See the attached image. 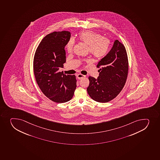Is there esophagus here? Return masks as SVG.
<instances>
[{"mask_svg":"<svg viewBox=\"0 0 160 160\" xmlns=\"http://www.w3.org/2000/svg\"><path fill=\"white\" fill-rule=\"evenodd\" d=\"M86 77V76H84V75H83L82 74H77V77L78 79H81L83 78H84Z\"/></svg>","mask_w":160,"mask_h":160,"instance_id":"34e87169","label":"esophagus"}]
</instances>
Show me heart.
<instances>
[{
	"label": "heart",
	"instance_id": "1",
	"mask_svg": "<svg viewBox=\"0 0 160 160\" xmlns=\"http://www.w3.org/2000/svg\"><path fill=\"white\" fill-rule=\"evenodd\" d=\"M78 39L81 43L88 45V51L93 57L101 59L106 55L110 46L109 39L102 37L100 34L92 31H84L79 34ZM74 42L72 39L67 44V51L68 52L72 51Z\"/></svg>",
	"mask_w": 160,
	"mask_h": 160
}]
</instances>
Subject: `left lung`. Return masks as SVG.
I'll return each mask as SVG.
<instances>
[{
	"mask_svg": "<svg viewBox=\"0 0 160 160\" xmlns=\"http://www.w3.org/2000/svg\"><path fill=\"white\" fill-rule=\"evenodd\" d=\"M98 79L89 77L87 92L95 101L107 103L115 98L123 89L128 76L129 64L125 47L115 41L111 51L98 62Z\"/></svg>",
	"mask_w": 160,
	"mask_h": 160,
	"instance_id": "8db88e82",
	"label": "left lung"
}]
</instances>
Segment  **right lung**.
<instances>
[{"label": "right lung", "mask_w": 160, "mask_h": 160, "mask_svg": "<svg viewBox=\"0 0 160 160\" xmlns=\"http://www.w3.org/2000/svg\"><path fill=\"white\" fill-rule=\"evenodd\" d=\"M71 34L54 32L43 38L35 51L33 70L37 84L43 94L56 103H65L72 98L77 87L75 75L58 71L66 62L65 47Z\"/></svg>", "instance_id": "right-lung-1"}]
</instances>
